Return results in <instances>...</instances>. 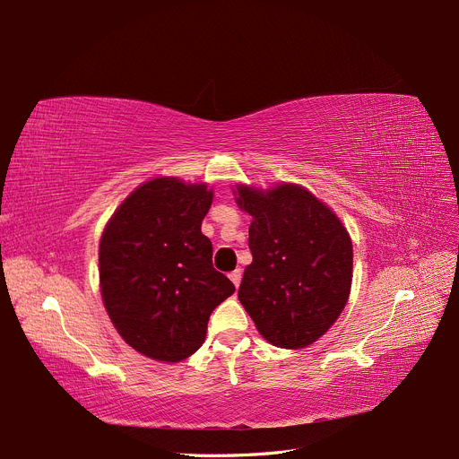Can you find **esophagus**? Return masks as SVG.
Here are the masks:
<instances>
[{
    "label": "esophagus",
    "mask_w": 459,
    "mask_h": 459,
    "mask_svg": "<svg viewBox=\"0 0 459 459\" xmlns=\"http://www.w3.org/2000/svg\"><path fill=\"white\" fill-rule=\"evenodd\" d=\"M229 277H230V281L234 283V287H236V289L240 287V281H242V270H234V272H230V273H229Z\"/></svg>",
    "instance_id": "34e87169"
}]
</instances>
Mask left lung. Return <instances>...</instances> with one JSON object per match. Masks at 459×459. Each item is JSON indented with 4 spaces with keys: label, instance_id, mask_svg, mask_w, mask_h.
I'll use <instances>...</instances> for the list:
<instances>
[{
    "label": "left lung",
    "instance_id": "obj_1",
    "mask_svg": "<svg viewBox=\"0 0 459 459\" xmlns=\"http://www.w3.org/2000/svg\"><path fill=\"white\" fill-rule=\"evenodd\" d=\"M236 204L251 215L249 249L238 298L264 340L304 349L325 335L347 306L352 242L325 203L296 184L256 189L238 184Z\"/></svg>",
    "mask_w": 459,
    "mask_h": 459
}]
</instances>
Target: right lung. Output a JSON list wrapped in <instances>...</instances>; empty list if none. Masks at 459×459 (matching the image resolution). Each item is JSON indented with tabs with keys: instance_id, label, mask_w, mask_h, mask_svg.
<instances>
[{
	"instance_id": "obj_1",
	"label": "right lung",
	"mask_w": 459,
	"mask_h": 459,
	"mask_svg": "<svg viewBox=\"0 0 459 459\" xmlns=\"http://www.w3.org/2000/svg\"><path fill=\"white\" fill-rule=\"evenodd\" d=\"M212 201L206 184L153 178L117 206L99 242L105 309L152 360L182 362L201 349L212 311L234 292L201 230Z\"/></svg>"
}]
</instances>
